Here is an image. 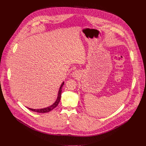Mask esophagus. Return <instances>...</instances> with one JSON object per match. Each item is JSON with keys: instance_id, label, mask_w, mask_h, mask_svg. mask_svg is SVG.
<instances>
[{"instance_id": "esophagus-1", "label": "esophagus", "mask_w": 146, "mask_h": 146, "mask_svg": "<svg viewBox=\"0 0 146 146\" xmlns=\"http://www.w3.org/2000/svg\"><path fill=\"white\" fill-rule=\"evenodd\" d=\"M72 76H73V77L77 78V77H78L79 76H80V72H79L78 71H74V72L73 73Z\"/></svg>"}]
</instances>
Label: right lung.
<instances>
[{
	"label": "right lung",
	"mask_w": 146,
	"mask_h": 146,
	"mask_svg": "<svg viewBox=\"0 0 146 146\" xmlns=\"http://www.w3.org/2000/svg\"><path fill=\"white\" fill-rule=\"evenodd\" d=\"M64 84V82H62V84H61L59 90V92H58V97L57 99L56 100V101L55 102V103L52 105L51 106L44 108V109H31V108H28L29 110L33 111H35L37 113H48L50 111H51L52 110H53L54 108H55L58 105V103L60 102V96H61V92H62V88L63 87Z\"/></svg>",
	"instance_id": "add662e5"
}]
</instances>
